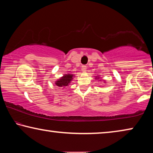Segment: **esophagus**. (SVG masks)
<instances>
[{"label": "esophagus", "mask_w": 153, "mask_h": 153, "mask_svg": "<svg viewBox=\"0 0 153 153\" xmlns=\"http://www.w3.org/2000/svg\"><path fill=\"white\" fill-rule=\"evenodd\" d=\"M82 71H86V65H82Z\"/></svg>", "instance_id": "esophagus-1"}]
</instances>
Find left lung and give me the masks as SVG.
Masks as SVG:
<instances>
[{"instance_id":"left-lung-1","label":"left lung","mask_w":153,"mask_h":153,"mask_svg":"<svg viewBox=\"0 0 153 153\" xmlns=\"http://www.w3.org/2000/svg\"><path fill=\"white\" fill-rule=\"evenodd\" d=\"M100 80H101V79H100Z\"/></svg>"}]
</instances>
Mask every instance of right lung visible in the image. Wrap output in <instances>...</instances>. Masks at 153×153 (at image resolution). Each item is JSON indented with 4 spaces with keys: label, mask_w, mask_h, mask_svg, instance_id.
Returning <instances> with one entry per match:
<instances>
[{
    "label": "right lung",
    "mask_w": 153,
    "mask_h": 153,
    "mask_svg": "<svg viewBox=\"0 0 153 153\" xmlns=\"http://www.w3.org/2000/svg\"><path fill=\"white\" fill-rule=\"evenodd\" d=\"M73 74H65L62 77L55 82V84L59 87H65L67 86L71 83L73 79Z\"/></svg>",
    "instance_id": "right-lung-1"
}]
</instances>
